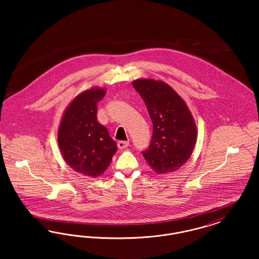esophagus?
Returning <instances> with one entry per match:
<instances>
[{
  "instance_id": "1",
  "label": "esophagus",
  "mask_w": 259,
  "mask_h": 259,
  "mask_svg": "<svg viewBox=\"0 0 259 259\" xmlns=\"http://www.w3.org/2000/svg\"><path fill=\"white\" fill-rule=\"evenodd\" d=\"M128 146H129V142H127V141H119L117 143V147H118V148H120V149L127 148Z\"/></svg>"
}]
</instances>
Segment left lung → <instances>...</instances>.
<instances>
[{"label": "left lung", "mask_w": 259, "mask_h": 259, "mask_svg": "<svg viewBox=\"0 0 259 259\" xmlns=\"http://www.w3.org/2000/svg\"><path fill=\"white\" fill-rule=\"evenodd\" d=\"M133 87L144 100L153 124L150 144L142 151L145 159L158 174L180 169L192 154L197 137L185 101L163 81L137 79Z\"/></svg>", "instance_id": "obj_1"}]
</instances>
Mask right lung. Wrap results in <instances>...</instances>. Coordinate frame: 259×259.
<instances>
[{"instance_id":"add662e5","label":"right lung","mask_w":259,"mask_h":259,"mask_svg":"<svg viewBox=\"0 0 259 259\" xmlns=\"http://www.w3.org/2000/svg\"><path fill=\"white\" fill-rule=\"evenodd\" d=\"M104 89L91 88L70 104L62 118L58 144L67 164L75 172L96 178L107 170L117 150L106 126L97 119Z\"/></svg>"}]
</instances>
